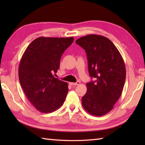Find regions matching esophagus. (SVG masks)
Wrapping results in <instances>:
<instances>
[{
    "label": "esophagus",
    "mask_w": 145,
    "mask_h": 145,
    "mask_svg": "<svg viewBox=\"0 0 145 145\" xmlns=\"http://www.w3.org/2000/svg\"><path fill=\"white\" fill-rule=\"evenodd\" d=\"M70 84L72 86H74V85H79L80 84V82H76V83H70Z\"/></svg>",
    "instance_id": "1"
}]
</instances>
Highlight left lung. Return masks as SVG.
Instances as JSON below:
<instances>
[{
	"instance_id": "1",
	"label": "left lung",
	"mask_w": 145,
	"mask_h": 145,
	"mask_svg": "<svg viewBox=\"0 0 145 145\" xmlns=\"http://www.w3.org/2000/svg\"><path fill=\"white\" fill-rule=\"evenodd\" d=\"M75 42L85 49L91 77L82 105L92 115L101 116L110 112L122 93L126 68L121 54L110 39L102 35H88Z\"/></svg>"
}]
</instances>
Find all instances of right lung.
Wrapping results in <instances>:
<instances>
[{"label": "right lung", "mask_w": 145, "mask_h": 145, "mask_svg": "<svg viewBox=\"0 0 145 145\" xmlns=\"http://www.w3.org/2000/svg\"><path fill=\"white\" fill-rule=\"evenodd\" d=\"M73 37H40L33 40L22 57L18 78L26 97L33 106L44 113L62 105L69 88L67 82L54 77L60 68L64 51Z\"/></svg>", "instance_id": "1"}]
</instances>
